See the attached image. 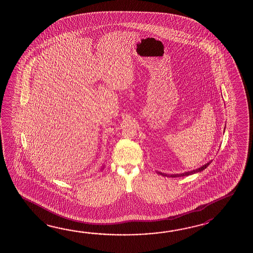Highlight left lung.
I'll return each mask as SVG.
<instances>
[{"label": "left lung", "instance_id": "8db88e82", "mask_svg": "<svg viewBox=\"0 0 253 253\" xmlns=\"http://www.w3.org/2000/svg\"><path fill=\"white\" fill-rule=\"evenodd\" d=\"M211 162H208L207 164H205L204 165L203 167H199V168H197V169H195V170H193V171H188V172H183V173H174V174H169V173H165V172H156L157 173H159V174H161L163 176H167V177H181V176H188V175H191V174H194V173H196V172H202V171H204L205 168H207L208 166L210 165Z\"/></svg>", "mask_w": 253, "mask_h": 253}]
</instances>
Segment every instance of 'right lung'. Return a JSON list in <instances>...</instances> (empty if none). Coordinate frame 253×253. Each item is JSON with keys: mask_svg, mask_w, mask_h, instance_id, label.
<instances>
[{"mask_svg": "<svg viewBox=\"0 0 253 253\" xmlns=\"http://www.w3.org/2000/svg\"><path fill=\"white\" fill-rule=\"evenodd\" d=\"M105 168V165H103L102 167H101V170H103Z\"/></svg>", "mask_w": 253, "mask_h": 253, "instance_id": "1", "label": "right lung"}]
</instances>
